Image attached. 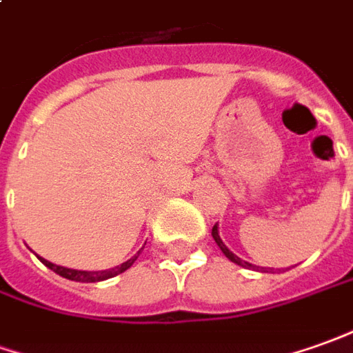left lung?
<instances>
[{
    "label": "left lung",
    "mask_w": 353,
    "mask_h": 353,
    "mask_svg": "<svg viewBox=\"0 0 353 353\" xmlns=\"http://www.w3.org/2000/svg\"><path fill=\"white\" fill-rule=\"evenodd\" d=\"M211 236H213V240L217 242V246L221 248V252L227 255V257L230 259V261H232V263L240 265V267H244V269H261V273H269V271H267V267H255V265L248 263V261H244V259H240L238 255L232 254V252H230V250L225 246V242L221 240V236H219V227H217V225H215V227H213V230H211Z\"/></svg>",
    "instance_id": "8db88e82"
}]
</instances>
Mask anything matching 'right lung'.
Returning <instances> with one entry per match:
<instances>
[{"label":"right lung","mask_w":353,"mask_h":353,"mask_svg":"<svg viewBox=\"0 0 353 353\" xmlns=\"http://www.w3.org/2000/svg\"><path fill=\"white\" fill-rule=\"evenodd\" d=\"M142 250H144V248H140V250H138V254H136L134 257H130V259L125 261V263L117 265V267H113V269H105V271H79V269H69V267H61V265L51 263V261L43 259V257H40V255H38V259H40L48 269H51L53 273H57L59 276H63V279H69V281H74V283H99V281H107V279H111V276H117V274L125 273L128 267H132V263L138 259V255H140Z\"/></svg>","instance_id":"right-lung-1"}]
</instances>
